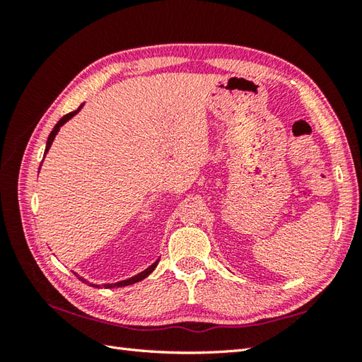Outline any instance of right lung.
Listing matches in <instances>:
<instances>
[{"instance_id": "add662e5", "label": "right lung", "mask_w": 362, "mask_h": 362, "mask_svg": "<svg viewBox=\"0 0 362 362\" xmlns=\"http://www.w3.org/2000/svg\"><path fill=\"white\" fill-rule=\"evenodd\" d=\"M86 104V103H83ZM83 104H81L79 105V109L78 110H74V112H70V113H66L65 117H62L60 118L59 121H57V124L54 126V129L51 130V134H49V136H48V140H46V148H45V153H43V158L46 157V153H48V151H49V148H51V144H52V141H54V138H56V135L59 134V130H60V127H62L65 122H68L70 121L73 117H76V115H78L79 112H81V109L83 107ZM40 168H42V163H40ZM160 259V258H158ZM158 259L157 261H153V263L148 267V269H144L143 272H140V274H136V275H134V276H130V279H127V280H121V281H118V283H105L104 286L105 288H121V286H129V284H134V283H138V281H141L143 279H146V276H148L153 269H156V266L158 264ZM76 274V272H74ZM76 276H78L79 280H82L83 283L86 284H88V286H93V288H101V284H95V283H90L87 279H83V276H81V275H78L76 274Z\"/></svg>"}]
</instances>
